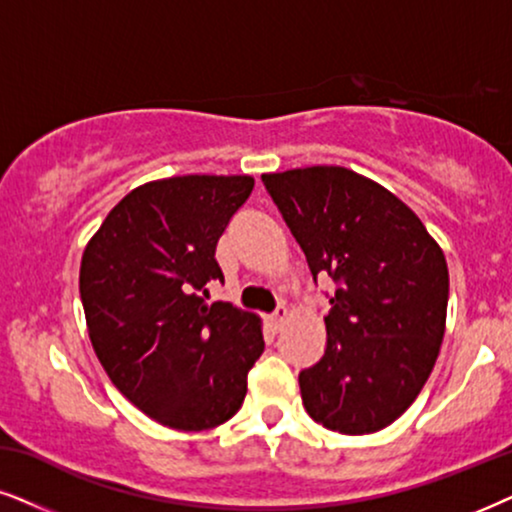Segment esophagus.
Instances as JSON below:
<instances>
[{
    "instance_id": "obj_1",
    "label": "esophagus",
    "mask_w": 512,
    "mask_h": 512,
    "mask_svg": "<svg viewBox=\"0 0 512 512\" xmlns=\"http://www.w3.org/2000/svg\"><path fill=\"white\" fill-rule=\"evenodd\" d=\"M286 319H288V309L283 307V304H281V307H278L276 312L269 316V323H271V328H274V331H278V328H281L283 323H286Z\"/></svg>"
}]
</instances>
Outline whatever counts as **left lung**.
Masks as SVG:
<instances>
[{
    "label": "left lung",
    "mask_w": 512,
    "mask_h": 512,
    "mask_svg": "<svg viewBox=\"0 0 512 512\" xmlns=\"http://www.w3.org/2000/svg\"><path fill=\"white\" fill-rule=\"evenodd\" d=\"M309 271L338 288L326 352L300 373L316 423L368 435L394 423L435 368L446 326L444 252L409 205L338 165L262 174Z\"/></svg>",
    "instance_id": "8db88e82"
}]
</instances>
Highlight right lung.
Returning a JSON list of instances; mask_svg holds the SVG:
<instances>
[{"instance_id": "obj_1", "label": "right lung", "mask_w": 512, "mask_h": 512, "mask_svg": "<svg viewBox=\"0 0 512 512\" xmlns=\"http://www.w3.org/2000/svg\"><path fill=\"white\" fill-rule=\"evenodd\" d=\"M248 174H186L129 191L87 243L80 297L113 385L148 418L210 430L236 416L264 352L260 316L205 302L224 281L219 236L248 200Z\"/></svg>"}]
</instances>
